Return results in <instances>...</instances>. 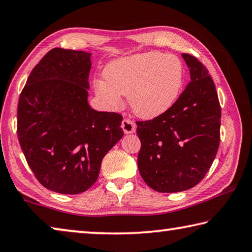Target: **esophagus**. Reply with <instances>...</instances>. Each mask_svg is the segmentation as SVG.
Instances as JSON below:
<instances>
[{
	"instance_id": "obj_1",
	"label": "esophagus",
	"mask_w": 252,
	"mask_h": 252,
	"mask_svg": "<svg viewBox=\"0 0 252 252\" xmlns=\"http://www.w3.org/2000/svg\"><path fill=\"white\" fill-rule=\"evenodd\" d=\"M122 128L125 134H130V133H134L136 130V125L133 121H130L128 118H125L122 122Z\"/></svg>"
}]
</instances>
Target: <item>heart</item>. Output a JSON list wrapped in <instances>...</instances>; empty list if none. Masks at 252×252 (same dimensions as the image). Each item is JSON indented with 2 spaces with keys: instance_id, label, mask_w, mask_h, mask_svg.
I'll return each mask as SVG.
<instances>
[{
  "instance_id": "1",
  "label": "heart",
  "mask_w": 252,
  "mask_h": 252,
  "mask_svg": "<svg viewBox=\"0 0 252 252\" xmlns=\"http://www.w3.org/2000/svg\"><path fill=\"white\" fill-rule=\"evenodd\" d=\"M105 82L96 89L111 107L122 105V96H128L131 110L138 117L159 116L174 105L183 86L184 69L175 56L146 52L118 59L106 68Z\"/></svg>"
}]
</instances>
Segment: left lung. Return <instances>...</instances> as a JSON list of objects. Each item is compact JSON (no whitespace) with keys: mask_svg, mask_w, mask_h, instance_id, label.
<instances>
[{"mask_svg":"<svg viewBox=\"0 0 252 252\" xmlns=\"http://www.w3.org/2000/svg\"><path fill=\"white\" fill-rule=\"evenodd\" d=\"M191 81L170 109L150 121H137L142 179L154 191L181 192L200 183L220 145L221 107L208 69L183 53Z\"/></svg>","mask_w":252,"mask_h":252,"instance_id":"8db88e82","label":"left lung"}]
</instances>
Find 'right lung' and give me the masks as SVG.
I'll return each mask as SVG.
<instances>
[{
	"label": "right lung",
	"mask_w": 252,
	"mask_h": 252,
	"mask_svg": "<svg viewBox=\"0 0 252 252\" xmlns=\"http://www.w3.org/2000/svg\"><path fill=\"white\" fill-rule=\"evenodd\" d=\"M90 53L55 48L20 94L16 133L36 180L61 194L96 182L101 160L123 137V116L88 105Z\"/></svg>",
	"instance_id": "1"
}]
</instances>
